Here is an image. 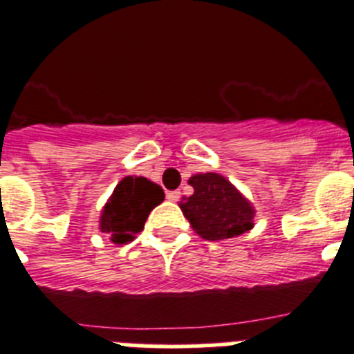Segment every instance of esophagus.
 <instances>
[{
    "label": "esophagus",
    "instance_id": "esophagus-1",
    "mask_svg": "<svg viewBox=\"0 0 354 354\" xmlns=\"http://www.w3.org/2000/svg\"><path fill=\"white\" fill-rule=\"evenodd\" d=\"M167 200L169 201H178V200H180V191H169L167 192Z\"/></svg>",
    "mask_w": 354,
    "mask_h": 354
}]
</instances>
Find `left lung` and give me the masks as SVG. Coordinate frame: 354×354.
Segmentation results:
<instances>
[{"instance_id": "obj_1", "label": "left lung", "mask_w": 354, "mask_h": 354, "mask_svg": "<svg viewBox=\"0 0 354 354\" xmlns=\"http://www.w3.org/2000/svg\"><path fill=\"white\" fill-rule=\"evenodd\" d=\"M189 185L194 194L180 201V209L200 237L221 241L254 228L255 207L219 172H198Z\"/></svg>"}]
</instances>
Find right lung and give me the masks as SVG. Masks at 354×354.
Instances as JSON below:
<instances>
[{
    "label": "right lung",
    "instance_id": "add662e5",
    "mask_svg": "<svg viewBox=\"0 0 354 354\" xmlns=\"http://www.w3.org/2000/svg\"><path fill=\"white\" fill-rule=\"evenodd\" d=\"M165 198L162 187L144 176H126L100 210L99 230L115 245H127L142 232L151 210Z\"/></svg>",
    "mask_w": 354,
    "mask_h": 354
}]
</instances>
